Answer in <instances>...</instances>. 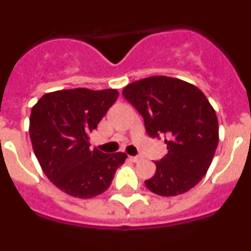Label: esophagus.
<instances>
[{
    "label": "esophagus",
    "mask_w": 251,
    "mask_h": 251,
    "mask_svg": "<svg viewBox=\"0 0 251 251\" xmlns=\"http://www.w3.org/2000/svg\"><path fill=\"white\" fill-rule=\"evenodd\" d=\"M130 159H132L133 162H141L142 157H139V156H132V157H130Z\"/></svg>",
    "instance_id": "34e87169"
}]
</instances>
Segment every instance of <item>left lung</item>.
I'll return each instance as SVG.
<instances>
[{
  "instance_id": "8db88e82",
  "label": "left lung",
  "mask_w": 251,
  "mask_h": 251,
  "mask_svg": "<svg viewBox=\"0 0 251 251\" xmlns=\"http://www.w3.org/2000/svg\"><path fill=\"white\" fill-rule=\"evenodd\" d=\"M143 117L148 136L165 137L168 153L145 181L159 196H176L200 182L219 143L216 113L197 86L168 76H150L123 89Z\"/></svg>"
}]
</instances>
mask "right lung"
<instances>
[{
    "label": "right lung",
    "mask_w": 251,
    "mask_h": 251,
    "mask_svg": "<svg viewBox=\"0 0 251 251\" xmlns=\"http://www.w3.org/2000/svg\"><path fill=\"white\" fill-rule=\"evenodd\" d=\"M115 89L86 88L48 93L32 106L30 138L44 174L70 196L103 194L127 154L90 150L89 134L118 99Z\"/></svg>",
    "instance_id": "1"
}]
</instances>
